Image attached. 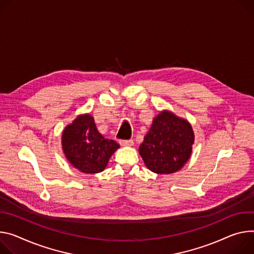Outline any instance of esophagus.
I'll return each mask as SVG.
<instances>
[{"label":"esophagus","instance_id":"esophagus-1","mask_svg":"<svg viewBox=\"0 0 254 254\" xmlns=\"http://www.w3.org/2000/svg\"><path fill=\"white\" fill-rule=\"evenodd\" d=\"M123 147H130V146H132L133 145V141L132 140H128V141H121V143H120Z\"/></svg>","mask_w":254,"mask_h":254}]
</instances>
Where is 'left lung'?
Instances as JSON below:
<instances>
[{
    "instance_id": "obj_1",
    "label": "left lung",
    "mask_w": 254,
    "mask_h": 254,
    "mask_svg": "<svg viewBox=\"0 0 254 254\" xmlns=\"http://www.w3.org/2000/svg\"><path fill=\"white\" fill-rule=\"evenodd\" d=\"M194 132L191 125L169 110L161 111L139 147L148 169L157 174H171L187 164L192 152Z\"/></svg>"
}]
</instances>
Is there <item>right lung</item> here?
Wrapping results in <instances>:
<instances>
[{"mask_svg": "<svg viewBox=\"0 0 254 254\" xmlns=\"http://www.w3.org/2000/svg\"><path fill=\"white\" fill-rule=\"evenodd\" d=\"M62 148L68 163L86 174L103 171L110 157L120 148L98 131L90 113L80 114L62 133Z\"/></svg>", "mask_w": 254, "mask_h": 254, "instance_id": "1", "label": "right lung"}]
</instances>
